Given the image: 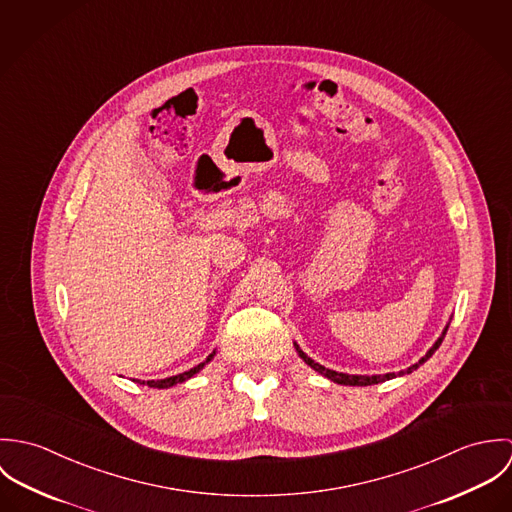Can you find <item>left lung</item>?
I'll use <instances>...</instances> for the list:
<instances>
[{"label":"left lung","instance_id":"left-lung-1","mask_svg":"<svg viewBox=\"0 0 512 512\" xmlns=\"http://www.w3.org/2000/svg\"><path fill=\"white\" fill-rule=\"evenodd\" d=\"M447 327L449 325H445V329H443V333H441V337H439L438 341L434 343V347L426 353V357H422L416 365L408 366L406 370H400L398 374L396 372H388V374H372V376H361V374H345V372H337V370H331V368H325V366L319 365V363H315L313 359H309L301 349H299V345L297 343H293L295 345V351H297V355L307 363V365L311 366L313 370H317L319 374H323V376H327L329 380H333V382H337V384H345V386H370V384H378V382H384V380H390V378H396V376H404V374H410L412 370H416L418 366L424 365L436 351L439 349V345H441V341H443V337H445V333H447Z\"/></svg>","mask_w":512,"mask_h":512}]
</instances>
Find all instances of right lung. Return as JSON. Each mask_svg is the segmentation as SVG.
I'll return each mask as SVG.
<instances>
[{
	"instance_id": "add662e5",
	"label": "right lung",
	"mask_w": 512,
	"mask_h": 512,
	"mask_svg": "<svg viewBox=\"0 0 512 512\" xmlns=\"http://www.w3.org/2000/svg\"><path fill=\"white\" fill-rule=\"evenodd\" d=\"M213 357H215V351H213V355H209L207 357V361L205 363H201V365L193 366L191 370H187V372H181V374H175V376H169V378H161V380H136V382H140V384H147L149 388H169V386H175V384H179V382H185V380H189L193 374H197L199 370H203V366L207 365V363H211L213 361Z\"/></svg>"
}]
</instances>
